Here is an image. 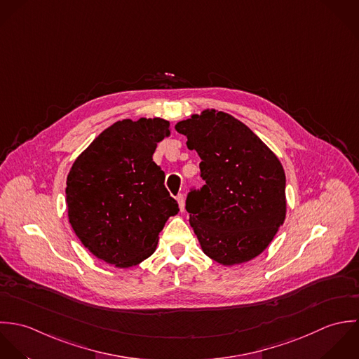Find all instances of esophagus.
I'll list each match as a JSON object with an SVG mask.
<instances>
[{
	"label": "esophagus",
	"mask_w": 359,
	"mask_h": 359,
	"mask_svg": "<svg viewBox=\"0 0 359 359\" xmlns=\"http://www.w3.org/2000/svg\"><path fill=\"white\" fill-rule=\"evenodd\" d=\"M176 200H177V204H179V208H180V211L183 212V211H184V205H186V200H184V196H183V194H179V196L176 197Z\"/></svg>",
	"instance_id": "34e87169"
}]
</instances>
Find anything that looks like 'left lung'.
<instances>
[{
	"label": "left lung",
	"mask_w": 359,
	"mask_h": 359,
	"mask_svg": "<svg viewBox=\"0 0 359 359\" xmlns=\"http://www.w3.org/2000/svg\"><path fill=\"white\" fill-rule=\"evenodd\" d=\"M175 128L201 158L205 184L189 194L186 210L204 254L224 266L254 259L286 219L282 162L248 126L222 111L193 114Z\"/></svg>",
	"instance_id": "1"
}]
</instances>
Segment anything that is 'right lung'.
<instances>
[{"instance_id":"obj_1","label":"right lung","mask_w":359,"mask_h":359,"mask_svg":"<svg viewBox=\"0 0 359 359\" xmlns=\"http://www.w3.org/2000/svg\"><path fill=\"white\" fill-rule=\"evenodd\" d=\"M170 136L161 118L118 121L74 159L67 179L73 231L98 259L132 268L156 250L166 220L179 212L152 161L156 144Z\"/></svg>"}]
</instances>
